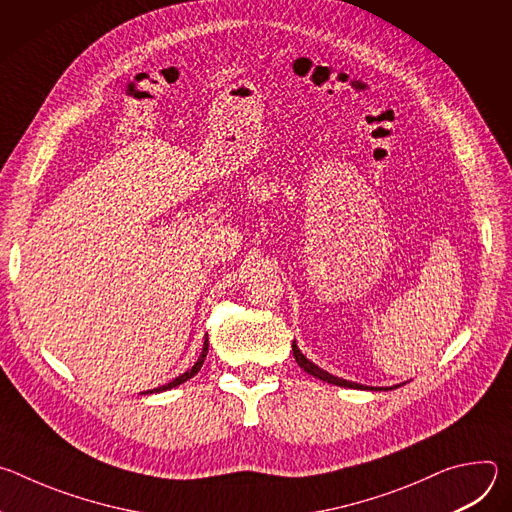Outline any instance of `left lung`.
<instances>
[{"mask_svg":"<svg viewBox=\"0 0 512 512\" xmlns=\"http://www.w3.org/2000/svg\"><path fill=\"white\" fill-rule=\"evenodd\" d=\"M291 348H294V358H296V362L300 364V369H304L308 375H312V377H316V379H320V381H326V383H330V385H338V387H346V389H362V391H391V389L401 387V385H393V387H367V385H358V383H352V381L334 377V375H330L328 371L320 369L318 364H314L312 360H308V358L302 354V350L298 348L296 340H294V344H291ZM403 385H405V383H403Z\"/></svg>","mask_w":512,"mask_h":512,"instance_id":"8db88e82","label":"left lung"}]
</instances>
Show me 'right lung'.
Listing matches in <instances>:
<instances>
[{
	"instance_id": "add662e5",
	"label": "right lung",
	"mask_w": 512,
	"mask_h": 512,
	"mask_svg": "<svg viewBox=\"0 0 512 512\" xmlns=\"http://www.w3.org/2000/svg\"><path fill=\"white\" fill-rule=\"evenodd\" d=\"M206 354H208V338H204V344H202V352H200V356H198V360L192 364V369H188L184 375H180V377H176L174 381H170L168 385H162V387H158V389H150V391H143L141 395H152V393H164V391H168V389H174V387H178V385H182V383H186V381H190L198 371H200V367L204 364V358H206Z\"/></svg>"
}]
</instances>
